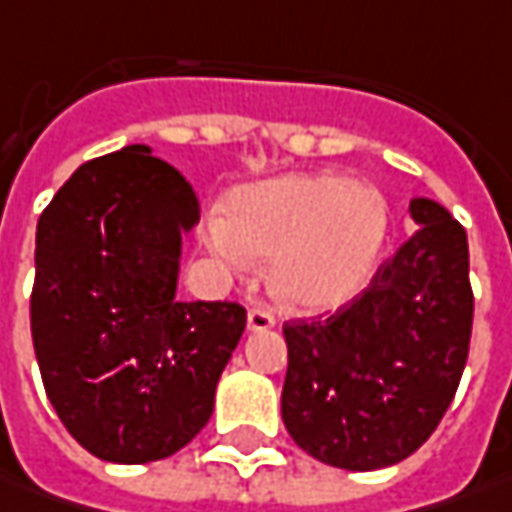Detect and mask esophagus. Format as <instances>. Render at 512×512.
Instances as JSON below:
<instances>
[{
    "label": "esophagus",
    "mask_w": 512,
    "mask_h": 512,
    "mask_svg": "<svg viewBox=\"0 0 512 512\" xmlns=\"http://www.w3.org/2000/svg\"><path fill=\"white\" fill-rule=\"evenodd\" d=\"M246 326H249V331H266V328L274 326V314L263 306H255V309H249Z\"/></svg>",
    "instance_id": "obj_1"
}]
</instances>
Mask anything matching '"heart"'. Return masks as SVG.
<instances>
[{
  "label": "heart",
  "mask_w": 512,
  "mask_h": 512,
  "mask_svg": "<svg viewBox=\"0 0 512 512\" xmlns=\"http://www.w3.org/2000/svg\"><path fill=\"white\" fill-rule=\"evenodd\" d=\"M388 232V206L374 186L343 175H283L238 189L209 243L243 272L274 257L272 291L291 311L340 309L368 283Z\"/></svg>",
  "instance_id": "obj_1"
}]
</instances>
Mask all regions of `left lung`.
<instances>
[{
    "instance_id": "1",
    "label": "left lung",
    "mask_w": 512,
    "mask_h": 512,
    "mask_svg": "<svg viewBox=\"0 0 512 512\" xmlns=\"http://www.w3.org/2000/svg\"><path fill=\"white\" fill-rule=\"evenodd\" d=\"M419 223L371 286L326 320L283 326V425L309 456L379 470L419 450L465 371L473 291L467 235L445 206L411 201Z\"/></svg>"
}]
</instances>
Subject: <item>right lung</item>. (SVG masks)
<instances>
[{
  "label": "right lung",
  "mask_w": 512,
  "mask_h": 512,
  "mask_svg": "<svg viewBox=\"0 0 512 512\" xmlns=\"http://www.w3.org/2000/svg\"><path fill=\"white\" fill-rule=\"evenodd\" d=\"M150 147L81 164L36 226L30 331L47 399L104 462L144 465L195 439L246 328L238 303H184L192 186Z\"/></svg>",
  "instance_id": "1"
}]
</instances>
